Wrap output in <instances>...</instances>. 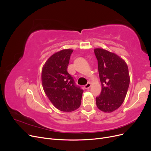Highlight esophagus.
I'll return each instance as SVG.
<instances>
[{
    "label": "esophagus",
    "instance_id": "34e87169",
    "mask_svg": "<svg viewBox=\"0 0 151 151\" xmlns=\"http://www.w3.org/2000/svg\"><path fill=\"white\" fill-rule=\"evenodd\" d=\"M90 87H91V83H88L86 85L84 86V88L87 89H89V88H90Z\"/></svg>",
    "mask_w": 151,
    "mask_h": 151
}]
</instances>
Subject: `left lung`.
Here are the masks:
<instances>
[{"mask_svg": "<svg viewBox=\"0 0 151 151\" xmlns=\"http://www.w3.org/2000/svg\"><path fill=\"white\" fill-rule=\"evenodd\" d=\"M101 93L96 98V106L105 113L119 108L126 97L130 84L127 63L122 58L103 48H95Z\"/></svg>", "mask_w": 151, "mask_h": 151, "instance_id": "1", "label": "left lung"}]
</instances>
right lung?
<instances>
[{"instance_id":"obj_1","label":"right lung","mask_w":151,"mask_h":151,"mask_svg":"<svg viewBox=\"0 0 151 151\" xmlns=\"http://www.w3.org/2000/svg\"><path fill=\"white\" fill-rule=\"evenodd\" d=\"M72 52V49H63L55 53L45 62L42 72L45 94L53 106L63 112L78 109L83 93L67 72Z\"/></svg>"}]
</instances>
